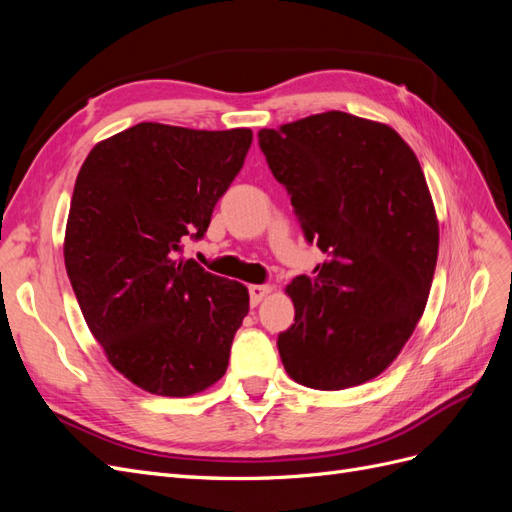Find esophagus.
Masks as SVG:
<instances>
[{"label":"esophagus","instance_id":"34e87169","mask_svg":"<svg viewBox=\"0 0 512 512\" xmlns=\"http://www.w3.org/2000/svg\"><path fill=\"white\" fill-rule=\"evenodd\" d=\"M269 292H271V286H267V284H254V286H250V301H252V305H258L262 299L267 297Z\"/></svg>","mask_w":512,"mask_h":512}]
</instances>
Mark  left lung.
<instances>
[{
  "label": "left lung",
  "instance_id": "left-lung-1",
  "mask_svg": "<svg viewBox=\"0 0 512 512\" xmlns=\"http://www.w3.org/2000/svg\"><path fill=\"white\" fill-rule=\"evenodd\" d=\"M305 239L329 258L286 286L277 337L288 376L342 391L380 376L421 320L440 228L423 168L391 126L327 111L258 132Z\"/></svg>",
  "mask_w": 512,
  "mask_h": 512
}]
</instances>
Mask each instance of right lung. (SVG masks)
Segmentation results:
<instances>
[{
  "instance_id": "right-lung-1",
  "label": "right lung",
  "mask_w": 512,
  "mask_h": 512,
  "mask_svg": "<svg viewBox=\"0 0 512 512\" xmlns=\"http://www.w3.org/2000/svg\"><path fill=\"white\" fill-rule=\"evenodd\" d=\"M250 128L136 123L89 151L66 224L76 301L108 363L138 389L190 397L218 382L250 292L183 260L243 166Z\"/></svg>"
}]
</instances>
